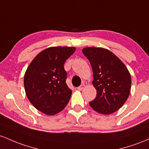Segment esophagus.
I'll use <instances>...</instances> for the list:
<instances>
[{"label":"esophagus","mask_w":149,"mask_h":149,"mask_svg":"<svg viewBox=\"0 0 149 149\" xmlns=\"http://www.w3.org/2000/svg\"><path fill=\"white\" fill-rule=\"evenodd\" d=\"M84 86H85V85L84 84H82L80 85V86H79V87L77 88V90H79V91H81V90H82L83 88H84Z\"/></svg>","instance_id":"1"}]
</instances>
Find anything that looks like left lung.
<instances>
[{"instance_id": "1", "label": "left lung", "mask_w": 149, "mask_h": 149, "mask_svg": "<svg viewBox=\"0 0 149 149\" xmlns=\"http://www.w3.org/2000/svg\"><path fill=\"white\" fill-rule=\"evenodd\" d=\"M82 53L93 70L92 84L96 97L89 102L97 113L109 115L120 109L127 100L131 90V75L119 58L103 48L86 47Z\"/></svg>"}]
</instances>
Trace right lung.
<instances>
[{
  "instance_id": "right-lung-1",
  "label": "right lung",
  "mask_w": 149,
  "mask_h": 149,
  "mask_svg": "<svg viewBox=\"0 0 149 149\" xmlns=\"http://www.w3.org/2000/svg\"><path fill=\"white\" fill-rule=\"evenodd\" d=\"M76 48L68 46L50 47L41 51L25 72L24 86L29 101L36 109L47 115L63 111L71 97L66 84V60Z\"/></svg>"
}]
</instances>
